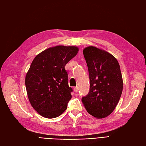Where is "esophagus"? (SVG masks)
I'll return each mask as SVG.
<instances>
[{"instance_id": "1", "label": "esophagus", "mask_w": 146, "mask_h": 146, "mask_svg": "<svg viewBox=\"0 0 146 146\" xmlns=\"http://www.w3.org/2000/svg\"><path fill=\"white\" fill-rule=\"evenodd\" d=\"M74 91L75 92H77L78 91V87L76 86V87H74Z\"/></svg>"}]
</instances>
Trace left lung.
<instances>
[{
    "instance_id": "left-lung-1",
    "label": "left lung",
    "mask_w": 146,
    "mask_h": 146,
    "mask_svg": "<svg viewBox=\"0 0 146 146\" xmlns=\"http://www.w3.org/2000/svg\"><path fill=\"white\" fill-rule=\"evenodd\" d=\"M89 72L90 88L82 99L88 113L102 119L116 108L122 92L123 81L120 66L110 53L94 46L83 51Z\"/></svg>"
}]
</instances>
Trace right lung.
Instances as JSON below:
<instances>
[{
    "instance_id": "1",
    "label": "right lung",
    "mask_w": 146,
    "mask_h": 146,
    "mask_svg": "<svg viewBox=\"0 0 146 146\" xmlns=\"http://www.w3.org/2000/svg\"><path fill=\"white\" fill-rule=\"evenodd\" d=\"M76 46H57L37 55L25 76V87L32 107L42 116H60L72 98L65 66L76 56Z\"/></svg>"
}]
</instances>
